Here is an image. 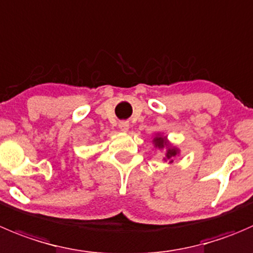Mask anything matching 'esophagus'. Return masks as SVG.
<instances>
[{"label": "esophagus", "mask_w": 253, "mask_h": 253, "mask_svg": "<svg viewBox=\"0 0 253 253\" xmlns=\"http://www.w3.org/2000/svg\"><path fill=\"white\" fill-rule=\"evenodd\" d=\"M119 127H120V129H121L122 132H127V131H128V128H129V124L127 121H121L119 124Z\"/></svg>", "instance_id": "1"}]
</instances>
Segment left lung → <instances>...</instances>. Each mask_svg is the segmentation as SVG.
<instances>
[{
    "label": "left lung",
    "mask_w": 253,
    "mask_h": 253,
    "mask_svg": "<svg viewBox=\"0 0 253 253\" xmlns=\"http://www.w3.org/2000/svg\"><path fill=\"white\" fill-rule=\"evenodd\" d=\"M153 144L156 148L158 149H164L166 151V154H164V158L163 161L167 162L168 161L169 163H173V159L175 158L176 156H179L180 151L179 148H176L175 146L170 144V142L167 139V136H163L161 133H157L156 136L153 137Z\"/></svg>",
    "instance_id": "obj_1"
}]
</instances>
